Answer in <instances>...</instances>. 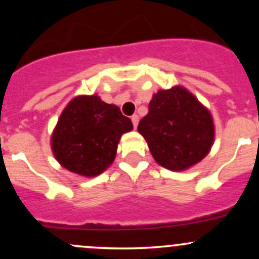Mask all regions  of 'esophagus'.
I'll list each match as a JSON object with an SVG mask.
<instances>
[{
  "label": "esophagus",
  "instance_id": "1",
  "mask_svg": "<svg viewBox=\"0 0 259 259\" xmlns=\"http://www.w3.org/2000/svg\"><path fill=\"white\" fill-rule=\"evenodd\" d=\"M132 121H133V125H134V127L138 126V122H139V116H138L137 114L133 115L132 116Z\"/></svg>",
  "mask_w": 259,
  "mask_h": 259
}]
</instances>
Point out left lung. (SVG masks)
I'll list each match as a JSON object with an SVG mask.
<instances>
[{"label":"left lung","mask_w":259,"mask_h":259,"mask_svg":"<svg viewBox=\"0 0 259 259\" xmlns=\"http://www.w3.org/2000/svg\"><path fill=\"white\" fill-rule=\"evenodd\" d=\"M138 132L156 163L174 171L187 170L199 163L214 142L209 110L182 86L154 94Z\"/></svg>","instance_id":"left-lung-1"}]
</instances>
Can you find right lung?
Masks as SVG:
<instances>
[{
  "label": "right lung",
  "mask_w": 259,
  "mask_h": 259,
  "mask_svg": "<svg viewBox=\"0 0 259 259\" xmlns=\"http://www.w3.org/2000/svg\"><path fill=\"white\" fill-rule=\"evenodd\" d=\"M132 129V120L116 105L98 95L76 96L60 115L51 137L52 153L67 170L96 177L113 164L120 138Z\"/></svg>",
  "instance_id": "1"
}]
</instances>
